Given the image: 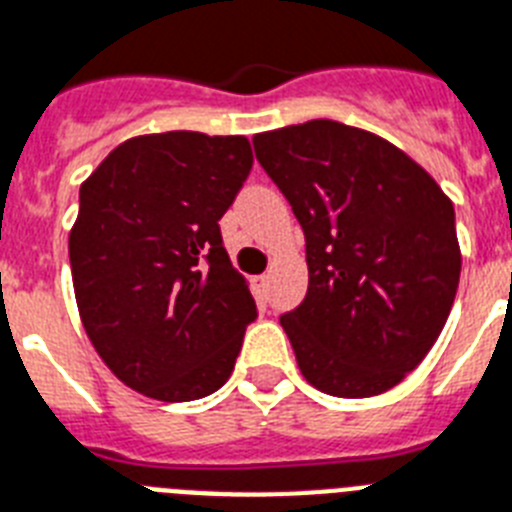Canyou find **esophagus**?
I'll return each instance as SVG.
<instances>
[{
	"instance_id": "esophagus-1",
	"label": "esophagus",
	"mask_w": 512,
	"mask_h": 512,
	"mask_svg": "<svg viewBox=\"0 0 512 512\" xmlns=\"http://www.w3.org/2000/svg\"><path fill=\"white\" fill-rule=\"evenodd\" d=\"M252 289L260 299H268V291H270V276H257L252 278Z\"/></svg>"
}]
</instances>
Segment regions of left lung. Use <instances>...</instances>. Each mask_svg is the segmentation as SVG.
<instances>
[{"label": "left lung", "instance_id": "8db88e82", "mask_svg": "<svg viewBox=\"0 0 512 512\" xmlns=\"http://www.w3.org/2000/svg\"><path fill=\"white\" fill-rule=\"evenodd\" d=\"M252 145L307 242V296L281 315L296 364L328 395L385 393L419 367L453 307V203L403 150L349 124L312 119Z\"/></svg>", "mask_w": 512, "mask_h": 512}]
</instances>
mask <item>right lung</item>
Wrapping results in <instances>:
<instances>
[{"instance_id":"1","label":"right lung","mask_w":512,"mask_h":512,"mask_svg":"<svg viewBox=\"0 0 512 512\" xmlns=\"http://www.w3.org/2000/svg\"><path fill=\"white\" fill-rule=\"evenodd\" d=\"M249 171L247 137L179 130L132 137L80 187L70 234L80 320L137 393L197 401L229 380L257 307L218 221Z\"/></svg>"}]
</instances>
